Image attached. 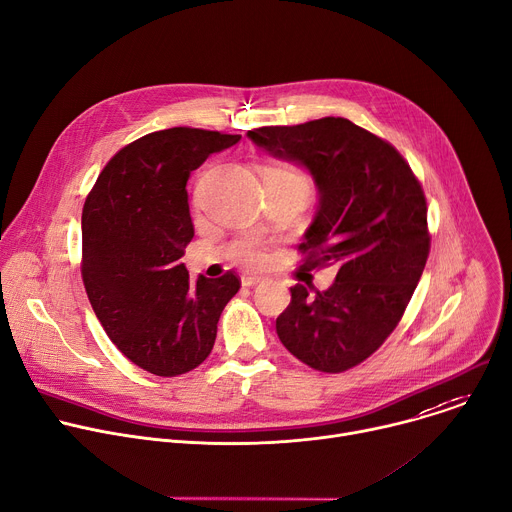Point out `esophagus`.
I'll return each instance as SVG.
<instances>
[{
  "mask_svg": "<svg viewBox=\"0 0 512 512\" xmlns=\"http://www.w3.org/2000/svg\"><path fill=\"white\" fill-rule=\"evenodd\" d=\"M241 284H243L245 288H253V286L261 284V277H255V275H245L243 280H241Z\"/></svg>",
  "mask_w": 512,
  "mask_h": 512,
  "instance_id": "esophagus-1",
  "label": "esophagus"
}]
</instances>
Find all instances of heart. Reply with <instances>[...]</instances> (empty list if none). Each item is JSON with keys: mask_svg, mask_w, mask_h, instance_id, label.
<instances>
[{"mask_svg": "<svg viewBox=\"0 0 512 512\" xmlns=\"http://www.w3.org/2000/svg\"><path fill=\"white\" fill-rule=\"evenodd\" d=\"M261 173H263V177H273V179L282 181V183L294 185V188L302 190L306 196L310 192V179L302 171H298L294 167H288V165H265L261 169ZM235 257L241 263L249 265V267H255V265L263 263V259H265L263 249H261V245L257 241H241L235 247Z\"/></svg>", "mask_w": 512, "mask_h": 512, "instance_id": "1", "label": "heart"}]
</instances>
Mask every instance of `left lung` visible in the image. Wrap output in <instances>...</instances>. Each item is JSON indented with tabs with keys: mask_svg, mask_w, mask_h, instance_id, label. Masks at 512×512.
Listing matches in <instances>:
<instances>
[{
	"mask_svg": "<svg viewBox=\"0 0 512 512\" xmlns=\"http://www.w3.org/2000/svg\"><path fill=\"white\" fill-rule=\"evenodd\" d=\"M247 136L314 179L318 208L300 251L308 269L337 265V277L324 292L290 288L275 331L302 363L339 374L388 339L421 280L431 245L423 188L390 143L347 118Z\"/></svg>",
	"mask_w": 512,
	"mask_h": 512,
	"instance_id": "obj_1",
	"label": "left lung"
}]
</instances>
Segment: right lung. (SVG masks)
Returning <instances> with one entry per match:
<instances>
[{"label": "right lung", "mask_w": 512, "mask_h": 512, "mask_svg": "<svg viewBox=\"0 0 512 512\" xmlns=\"http://www.w3.org/2000/svg\"><path fill=\"white\" fill-rule=\"evenodd\" d=\"M241 141L175 126L120 149L100 173L81 214V275L87 298L112 343L155 376L188 374L212 351L218 318L241 288L179 261L194 237L190 173L212 153Z\"/></svg>", "instance_id": "right-lung-1"}]
</instances>
